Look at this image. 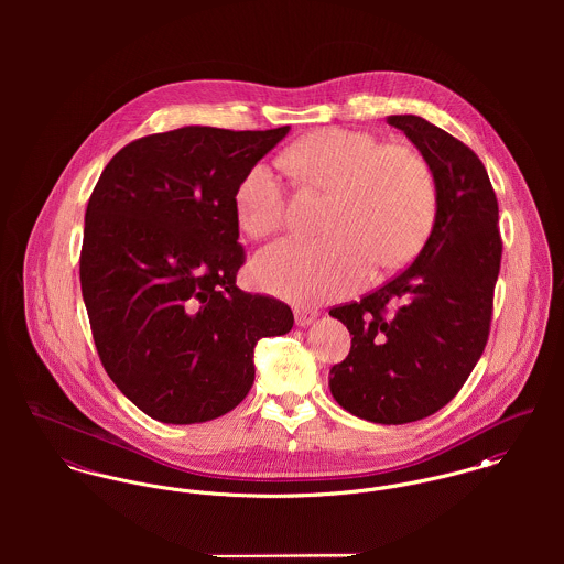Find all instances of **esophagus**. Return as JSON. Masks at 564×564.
<instances>
[{"mask_svg":"<svg viewBox=\"0 0 564 564\" xmlns=\"http://www.w3.org/2000/svg\"><path fill=\"white\" fill-rule=\"evenodd\" d=\"M317 317H319L317 311H311V308H295V323L302 325V327L311 325Z\"/></svg>","mask_w":564,"mask_h":564,"instance_id":"1","label":"esophagus"}]
</instances>
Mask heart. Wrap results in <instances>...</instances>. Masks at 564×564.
<instances>
[{
    "label": "heart",
    "mask_w": 564,
    "mask_h": 564,
    "mask_svg": "<svg viewBox=\"0 0 564 564\" xmlns=\"http://www.w3.org/2000/svg\"><path fill=\"white\" fill-rule=\"evenodd\" d=\"M284 166L308 188L329 195L319 241L284 239L264 247L251 267L256 282L297 302H325L358 291L373 267L408 262L427 239L436 215V177L430 162L408 145H387L373 134L322 130L297 141ZM242 232L264 239L289 219L282 177L253 164L235 193Z\"/></svg>",
    "instance_id": "1"
}]
</instances>
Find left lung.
I'll list each match as a JSON object with an SVG mask.
<instances>
[{"label": "left lung", "instance_id": "8db88e82", "mask_svg": "<svg viewBox=\"0 0 564 564\" xmlns=\"http://www.w3.org/2000/svg\"><path fill=\"white\" fill-rule=\"evenodd\" d=\"M387 123L430 162L436 217L408 269L329 311L354 334L347 358L329 369V391L360 419L402 425L452 402L480 360L501 237L497 197L471 148L414 115H391Z\"/></svg>", "mask_w": 564, "mask_h": 564}]
</instances>
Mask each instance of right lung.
Returning a JSON list of instances; mask_svg holds the SVG:
<instances>
[{
	"label": "right lung",
	"instance_id": "right-lung-1",
	"mask_svg": "<svg viewBox=\"0 0 564 564\" xmlns=\"http://www.w3.org/2000/svg\"><path fill=\"white\" fill-rule=\"evenodd\" d=\"M289 126H188L128 143L101 171L84 215L82 297L117 389L162 423L237 408L253 347L293 327L291 308L237 286L245 264L235 193Z\"/></svg>",
	"mask_w": 564,
	"mask_h": 564
}]
</instances>
